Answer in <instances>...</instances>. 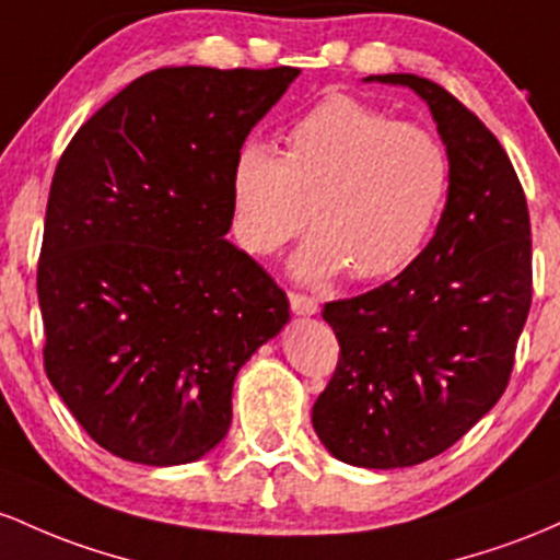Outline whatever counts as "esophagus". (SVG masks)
Here are the masks:
<instances>
[{
  "instance_id": "34e87169",
  "label": "esophagus",
  "mask_w": 560,
  "mask_h": 560,
  "mask_svg": "<svg viewBox=\"0 0 560 560\" xmlns=\"http://www.w3.org/2000/svg\"><path fill=\"white\" fill-rule=\"evenodd\" d=\"M291 310L296 314H317L319 304H317V299L291 291Z\"/></svg>"
}]
</instances>
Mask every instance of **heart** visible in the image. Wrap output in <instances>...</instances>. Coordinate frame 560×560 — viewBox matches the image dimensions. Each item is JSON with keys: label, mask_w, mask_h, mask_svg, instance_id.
Listing matches in <instances>:
<instances>
[{"label": "heart", "mask_w": 560, "mask_h": 560, "mask_svg": "<svg viewBox=\"0 0 560 560\" xmlns=\"http://www.w3.org/2000/svg\"><path fill=\"white\" fill-rule=\"evenodd\" d=\"M447 144L349 94H332L288 129L278 155L246 142L232 163V228L269 256L310 222L293 261L306 280L349 269L354 280L401 272L431 241L450 196Z\"/></svg>", "instance_id": "heart-1"}]
</instances>
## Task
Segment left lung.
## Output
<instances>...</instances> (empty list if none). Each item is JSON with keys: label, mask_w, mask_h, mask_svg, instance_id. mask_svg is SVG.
Masks as SVG:
<instances>
[{"label": "left lung", "mask_w": 560, "mask_h": 560, "mask_svg": "<svg viewBox=\"0 0 560 560\" xmlns=\"http://www.w3.org/2000/svg\"><path fill=\"white\" fill-rule=\"evenodd\" d=\"M368 81L429 103L450 196L436 235L397 278L325 304L341 354L312 423L349 466L405 468L450 450L505 392L532 306V224L511 159L455 94L416 73Z\"/></svg>", "instance_id": "8db88e82"}]
</instances>
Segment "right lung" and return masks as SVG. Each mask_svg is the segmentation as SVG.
<instances>
[{
    "instance_id": "obj_1",
    "label": "right lung",
    "mask_w": 560,
    "mask_h": 560,
    "mask_svg": "<svg viewBox=\"0 0 560 560\" xmlns=\"http://www.w3.org/2000/svg\"><path fill=\"white\" fill-rule=\"evenodd\" d=\"M299 68H159L68 142L36 291L47 378L100 447L179 466L232 423V383L288 323L285 291L228 241L232 163Z\"/></svg>"
}]
</instances>
